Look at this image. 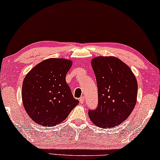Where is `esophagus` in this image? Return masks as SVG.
Masks as SVG:
<instances>
[{
	"label": "esophagus",
	"mask_w": 160,
	"mask_h": 160,
	"mask_svg": "<svg viewBox=\"0 0 160 160\" xmlns=\"http://www.w3.org/2000/svg\"><path fill=\"white\" fill-rule=\"evenodd\" d=\"M84 100H85V98L84 97V96H82V97H81V98H79V102H80V103H84Z\"/></svg>",
	"instance_id": "34e87169"
}]
</instances>
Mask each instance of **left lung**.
Instances as JSON below:
<instances>
[{
    "label": "left lung",
    "mask_w": 160,
    "mask_h": 160,
    "mask_svg": "<svg viewBox=\"0 0 160 160\" xmlns=\"http://www.w3.org/2000/svg\"><path fill=\"white\" fill-rule=\"evenodd\" d=\"M91 64L97 81L98 106L89 111V119L103 129L119 125L136 104V78L130 67L116 57H96Z\"/></svg>",
    "instance_id": "8db88e82"
}]
</instances>
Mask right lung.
<instances>
[{"mask_svg":"<svg viewBox=\"0 0 160 160\" xmlns=\"http://www.w3.org/2000/svg\"><path fill=\"white\" fill-rule=\"evenodd\" d=\"M72 63L64 58L47 59L25 76L22 99L26 112L36 123L55 126L64 121L78 104L65 81Z\"/></svg>","mask_w":160,"mask_h":160,"instance_id":"1","label":"right lung"}]
</instances>
